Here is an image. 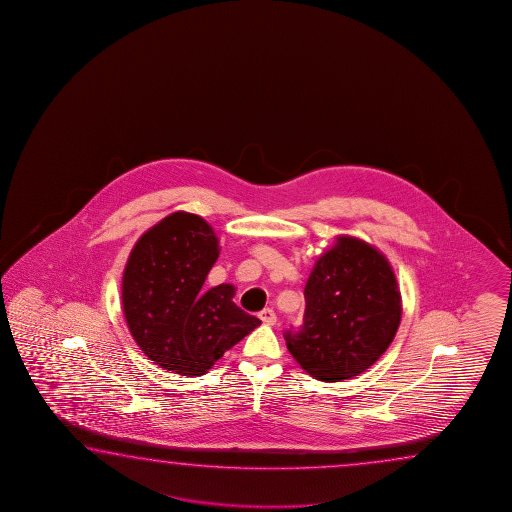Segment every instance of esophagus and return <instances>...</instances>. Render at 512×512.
Returning <instances> with one entry per match:
<instances>
[{"label": "esophagus", "instance_id": "34e87169", "mask_svg": "<svg viewBox=\"0 0 512 512\" xmlns=\"http://www.w3.org/2000/svg\"><path fill=\"white\" fill-rule=\"evenodd\" d=\"M260 319L265 322V324H276V321H278L276 312H274L272 308H265V310H261Z\"/></svg>", "mask_w": 512, "mask_h": 512}]
</instances>
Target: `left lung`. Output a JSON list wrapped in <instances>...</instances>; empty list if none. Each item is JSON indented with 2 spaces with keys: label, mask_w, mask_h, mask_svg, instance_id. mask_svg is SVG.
<instances>
[{
  "label": "left lung",
  "mask_w": 512,
  "mask_h": 512,
  "mask_svg": "<svg viewBox=\"0 0 512 512\" xmlns=\"http://www.w3.org/2000/svg\"><path fill=\"white\" fill-rule=\"evenodd\" d=\"M303 326L286 330L288 351L321 382L364 373L387 351L401 321L389 261L371 245L340 236L304 286Z\"/></svg>",
  "instance_id": "8db88e82"
}]
</instances>
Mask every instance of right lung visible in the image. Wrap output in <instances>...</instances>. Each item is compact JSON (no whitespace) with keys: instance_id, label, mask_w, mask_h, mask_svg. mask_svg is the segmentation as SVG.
Returning a JSON list of instances; mask_svg holds the SVG:
<instances>
[{"instance_id":"obj_1","label":"right lung","mask_w":512,"mask_h":512,"mask_svg":"<svg viewBox=\"0 0 512 512\" xmlns=\"http://www.w3.org/2000/svg\"><path fill=\"white\" fill-rule=\"evenodd\" d=\"M218 258L204 218L172 213L148 229L123 274V312L141 351L172 373L200 376L260 326L233 303L234 286L202 290Z\"/></svg>"}]
</instances>
